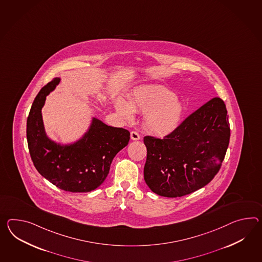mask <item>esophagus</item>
<instances>
[{
	"label": "esophagus",
	"mask_w": 262,
	"mask_h": 262,
	"mask_svg": "<svg viewBox=\"0 0 262 262\" xmlns=\"http://www.w3.org/2000/svg\"><path fill=\"white\" fill-rule=\"evenodd\" d=\"M130 138H132V140H140V135L137 132H132L130 133Z\"/></svg>",
	"instance_id": "esophagus-1"
}]
</instances>
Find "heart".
<instances>
[{"label": "heart", "mask_w": 262, "mask_h": 262, "mask_svg": "<svg viewBox=\"0 0 262 262\" xmlns=\"http://www.w3.org/2000/svg\"><path fill=\"white\" fill-rule=\"evenodd\" d=\"M117 110L126 120H133L134 112L145 115L146 128L152 134L172 132L181 119L183 107L170 90L162 86H149L136 90L128 99V105L117 103Z\"/></svg>", "instance_id": "obj_1"}]
</instances>
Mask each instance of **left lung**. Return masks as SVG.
Here are the masks:
<instances>
[{
	"label": "left lung",
	"mask_w": 262,
	"mask_h": 262,
	"mask_svg": "<svg viewBox=\"0 0 262 262\" xmlns=\"http://www.w3.org/2000/svg\"><path fill=\"white\" fill-rule=\"evenodd\" d=\"M229 139L225 104L214 97L163 139L144 137L146 184L151 191L168 198L198 190L219 172Z\"/></svg>",
	"instance_id": "8db88e82"
}]
</instances>
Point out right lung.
<instances>
[{
    "label": "right lung",
    "mask_w": 262,
    "mask_h": 262,
    "mask_svg": "<svg viewBox=\"0 0 262 262\" xmlns=\"http://www.w3.org/2000/svg\"><path fill=\"white\" fill-rule=\"evenodd\" d=\"M56 77L39 91L27 117L26 137L30 156L38 173L64 191L90 192L105 181L110 166L129 141V132L93 118L81 139L62 146L45 134L41 108L46 96L59 83Z\"/></svg>",
    "instance_id": "right-lung-1"
}]
</instances>
